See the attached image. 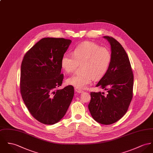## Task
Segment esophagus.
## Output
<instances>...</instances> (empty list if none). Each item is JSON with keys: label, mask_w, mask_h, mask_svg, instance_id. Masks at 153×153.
Returning a JSON list of instances; mask_svg holds the SVG:
<instances>
[{"label": "esophagus", "mask_w": 153, "mask_h": 153, "mask_svg": "<svg viewBox=\"0 0 153 153\" xmlns=\"http://www.w3.org/2000/svg\"><path fill=\"white\" fill-rule=\"evenodd\" d=\"M75 91L77 93H79V94H80V93H83V91H82L81 89H79V88H75Z\"/></svg>", "instance_id": "1"}]
</instances>
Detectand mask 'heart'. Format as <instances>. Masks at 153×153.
<instances>
[{
    "instance_id": "1",
    "label": "heart",
    "mask_w": 153,
    "mask_h": 153,
    "mask_svg": "<svg viewBox=\"0 0 153 153\" xmlns=\"http://www.w3.org/2000/svg\"><path fill=\"white\" fill-rule=\"evenodd\" d=\"M111 60L109 50L100 47L91 42H84L76 46L72 56L64 54L61 60L62 68L67 73L73 72L78 64L82 63V73H75L68 78L66 82L79 89H85L92 83L94 78L99 79L107 72Z\"/></svg>"
}]
</instances>
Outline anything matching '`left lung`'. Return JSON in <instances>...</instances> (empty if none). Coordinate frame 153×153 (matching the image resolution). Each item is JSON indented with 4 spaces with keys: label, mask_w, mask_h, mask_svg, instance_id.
Returning <instances> with one entry per match:
<instances>
[{
    "label": "left lung",
    "mask_w": 153,
    "mask_h": 153,
    "mask_svg": "<svg viewBox=\"0 0 153 153\" xmlns=\"http://www.w3.org/2000/svg\"><path fill=\"white\" fill-rule=\"evenodd\" d=\"M109 42L111 60L106 73L96 86L107 91L91 92L88 109L97 122L111 125L120 119L127 111L133 97V74L130 62L122 45L111 37L103 36Z\"/></svg>",
    "instance_id": "obj_1"
}]
</instances>
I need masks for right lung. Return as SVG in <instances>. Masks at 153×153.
I'll list each match as a JSON object with an SVG mask.
<instances>
[{
	"label": "right lung",
	"instance_id": "right-lung-1",
	"mask_svg": "<svg viewBox=\"0 0 153 153\" xmlns=\"http://www.w3.org/2000/svg\"><path fill=\"white\" fill-rule=\"evenodd\" d=\"M71 42L63 38H43L28 51L22 62V97L31 115L45 125L60 121L74 97L72 85L57 89L64 79L61 58Z\"/></svg>",
	"mask_w": 153,
	"mask_h": 153
}]
</instances>
